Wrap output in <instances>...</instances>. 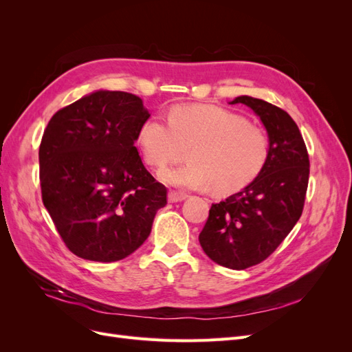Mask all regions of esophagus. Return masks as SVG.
I'll return each instance as SVG.
<instances>
[{"instance_id":"esophagus-1","label":"esophagus","mask_w":352,"mask_h":352,"mask_svg":"<svg viewBox=\"0 0 352 352\" xmlns=\"http://www.w3.org/2000/svg\"><path fill=\"white\" fill-rule=\"evenodd\" d=\"M186 197H188V195H185V194H182V192H176V190H170L168 195H167L168 202H180V201L186 199Z\"/></svg>"}]
</instances>
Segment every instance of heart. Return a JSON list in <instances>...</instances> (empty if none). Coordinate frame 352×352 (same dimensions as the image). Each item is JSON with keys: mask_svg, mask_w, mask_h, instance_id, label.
<instances>
[{"mask_svg": "<svg viewBox=\"0 0 352 352\" xmlns=\"http://www.w3.org/2000/svg\"><path fill=\"white\" fill-rule=\"evenodd\" d=\"M136 142L146 164L164 167L188 148L186 164L158 173L164 184L182 189L230 194L257 177L270 155V140L243 116L212 104L175 105L167 123L146 119Z\"/></svg>", "mask_w": 352, "mask_h": 352, "instance_id": "1", "label": "heart"}]
</instances>
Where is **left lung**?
<instances>
[{"label": "left lung", "mask_w": 352, "mask_h": 352, "mask_svg": "<svg viewBox=\"0 0 352 352\" xmlns=\"http://www.w3.org/2000/svg\"><path fill=\"white\" fill-rule=\"evenodd\" d=\"M230 104H245L260 117L270 155L248 186L211 206L199 243L214 263L243 270L267 258L300 220L310 160L300 129L285 110L248 95Z\"/></svg>", "instance_id": "left-lung-1"}]
</instances>
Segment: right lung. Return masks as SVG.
<instances>
[{"instance_id":"add662e5","label":"right lung","mask_w":352,"mask_h":352,"mask_svg":"<svg viewBox=\"0 0 352 352\" xmlns=\"http://www.w3.org/2000/svg\"><path fill=\"white\" fill-rule=\"evenodd\" d=\"M150 117L140 97L97 91L58 110L39 146L42 202L78 257L111 263L150 236L167 189L151 176L135 141Z\"/></svg>"}]
</instances>
